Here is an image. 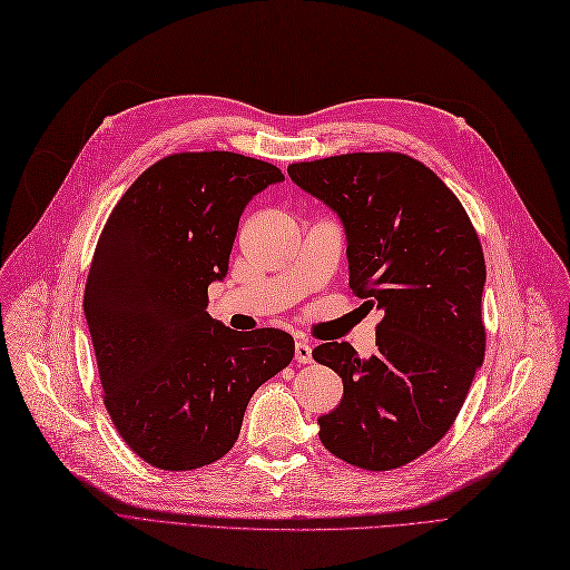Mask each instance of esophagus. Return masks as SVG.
<instances>
[{
	"instance_id": "34e87169",
	"label": "esophagus",
	"mask_w": 570,
	"mask_h": 570,
	"mask_svg": "<svg viewBox=\"0 0 570 570\" xmlns=\"http://www.w3.org/2000/svg\"><path fill=\"white\" fill-rule=\"evenodd\" d=\"M294 360L299 364H311L313 362V347L306 341H296L294 345Z\"/></svg>"
}]
</instances>
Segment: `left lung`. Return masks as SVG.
Instances as JSON below:
<instances>
[{"mask_svg":"<svg viewBox=\"0 0 570 570\" xmlns=\"http://www.w3.org/2000/svg\"><path fill=\"white\" fill-rule=\"evenodd\" d=\"M327 204L347 238L350 289L377 308L375 355L322 343L343 399L317 420L343 462L392 471L436 445L462 411L484 357V255L452 189L403 153H347L287 167Z\"/></svg>","mask_w":570,"mask_h":570,"instance_id":"8db88e82","label":"left lung"}]
</instances>
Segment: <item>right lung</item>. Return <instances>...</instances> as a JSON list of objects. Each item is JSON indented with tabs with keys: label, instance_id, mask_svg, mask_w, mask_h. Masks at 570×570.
Returning <instances> with one entry per match:
<instances>
[{
	"label": "right lung",
	"instance_id": "right-lung-1",
	"mask_svg": "<svg viewBox=\"0 0 570 570\" xmlns=\"http://www.w3.org/2000/svg\"><path fill=\"white\" fill-rule=\"evenodd\" d=\"M285 176L227 150L176 153L148 167L97 240L83 311L104 405L122 441L161 471L225 456L255 390L294 357L281 330L236 334L206 311L238 218Z\"/></svg>",
	"mask_w": 570,
	"mask_h": 570
}]
</instances>
